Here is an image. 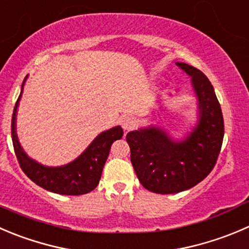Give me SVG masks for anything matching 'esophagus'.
Returning a JSON list of instances; mask_svg holds the SVG:
<instances>
[{
    "mask_svg": "<svg viewBox=\"0 0 249 249\" xmlns=\"http://www.w3.org/2000/svg\"><path fill=\"white\" fill-rule=\"evenodd\" d=\"M135 124H136L135 119L134 118L129 117V115H124V117L122 118V126H123V129L126 130V131L131 130L132 127L135 126Z\"/></svg>",
    "mask_w": 249,
    "mask_h": 249,
    "instance_id": "obj_1",
    "label": "esophagus"
}]
</instances>
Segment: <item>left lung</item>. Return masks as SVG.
Here are the masks:
<instances>
[{
    "label": "left lung",
    "instance_id": "8db88e82",
    "mask_svg": "<svg viewBox=\"0 0 249 249\" xmlns=\"http://www.w3.org/2000/svg\"><path fill=\"white\" fill-rule=\"evenodd\" d=\"M176 66L191 78L197 98V122L181 140H174L157 125L130 131L126 141L140 182L154 194L169 195L189 190L213 170L224 139V119L213 85L195 67Z\"/></svg>",
    "mask_w": 249,
    "mask_h": 249
}]
</instances>
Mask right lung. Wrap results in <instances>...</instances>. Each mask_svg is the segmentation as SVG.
Returning <instances> with one entry per match:
<instances>
[{
    "label": "right lung",
    "mask_w": 249,
    "mask_h": 249,
    "mask_svg": "<svg viewBox=\"0 0 249 249\" xmlns=\"http://www.w3.org/2000/svg\"><path fill=\"white\" fill-rule=\"evenodd\" d=\"M26 78L23 81L20 95L17 101L12 117V141L21 170L31 181L47 191L58 195H69V196L89 194L95 190L100 182L103 166L108 158L112 143L122 139L124 135L122 126L118 125L101 132L89 144L88 148L71 163L60 166H47L38 163L24 152L17 135V112H18Z\"/></svg>",
    "instance_id": "add662e5"
}]
</instances>
